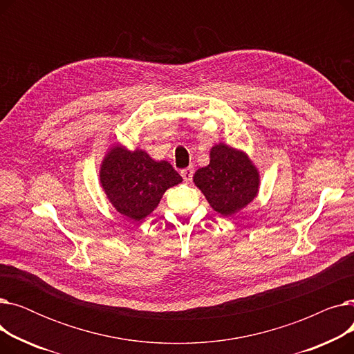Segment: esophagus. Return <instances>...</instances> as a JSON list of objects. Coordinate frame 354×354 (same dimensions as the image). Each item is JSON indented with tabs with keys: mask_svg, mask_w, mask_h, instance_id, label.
Returning a JSON list of instances; mask_svg holds the SVG:
<instances>
[{
	"mask_svg": "<svg viewBox=\"0 0 354 354\" xmlns=\"http://www.w3.org/2000/svg\"><path fill=\"white\" fill-rule=\"evenodd\" d=\"M180 175L183 178L185 182H191L192 180V176H194V167H187V169H182L180 171Z\"/></svg>",
	"mask_w": 354,
	"mask_h": 354,
	"instance_id": "34e87169",
	"label": "esophagus"
}]
</instances>
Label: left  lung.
<instances>
[{"label":"left lung","mask_w":354,"mask_h":354,"mask_svg":"<svg viewBox=\"0 0 354 354\" xmlns=\"http://www.w3.org/2000/svg\"><path fill=\"white\" fill-rule=\"evenodd\" d=\"M211 160L194 175L196 187L218 214H236L257 196L259 174L250 158L224 143L211 149Z\"/></svg>","instance_id":"obj_1"}]
</instances>
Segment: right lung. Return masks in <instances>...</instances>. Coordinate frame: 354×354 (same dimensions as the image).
<instances>
[{"label":"right lung","instance_id":"right-lung-1","mask_svg":"<svg viewBox=\"0 0 354 354\" xmlns=\"http://www.w3.org/2000/svg\"><path fill=\"white\" fill-rule=\"evenodd\" d=\"M182 176L166 160L156 162L142 149L113 146L100 165V183L111 205L122 215L140 221L153 212L166 189Z\"/></svg>","mask_w":354,"mask_h":354}]
</instances>
